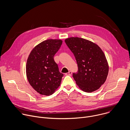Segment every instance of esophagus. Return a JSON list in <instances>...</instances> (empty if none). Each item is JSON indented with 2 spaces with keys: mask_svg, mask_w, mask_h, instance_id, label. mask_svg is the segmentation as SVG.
Here are the masks:
<instances>
[{
  "mask_svg": "<svg viewBox=\"0 0 130 130\" xmlns=\"http://www.w3.org/2000/svg\"><path fill=\"white\" fill-rule=\"evenodd\" d=\"M71 74H72L71 71H69L68 72L65 73V75H71Z\"/></svg>",
  "mask_w": 130,
  "mask_h": 130,
  "instance_id": "1",
  "label": "esophagus"
}]
</instances>
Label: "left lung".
<instances>
[{
    "label": "left lung",
    "mask_w": 130,
    "mask_h": 130,
    "mask_svg": "<svg viewBox=\"0 0 130 130\" xmlns=\"http://www.w3.org/2000/svg\"><path fill=\"white\" fill-rule=\"evenodd\" d=\"M75 58L78 71L73 77L79 89L90 93L98 90L106 80L109 65L105 55L95 43L78 37L65 40Z\"/></svg>",
    "instance_id": "8db88e82"
}]
</instances>
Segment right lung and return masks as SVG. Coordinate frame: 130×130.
<instances>
[{"mask_svg":"<svg viewBox=\"0 0 130 130\" xmlns=\"http://www.w3.org/2000/svg\"><path fill=\"white\" fill-rule=\"evenodd\" d=\"M60 39H48L37 45L26 62L27 80L38 93L51 95L60 86L63 74L59 70L54 57L62 44Z\"/></svg>","mask_w":130,"mask_h":130,"instance_id":"right-lung-1","label":"right lung"}]
</instances>
